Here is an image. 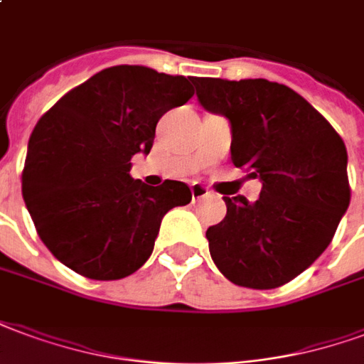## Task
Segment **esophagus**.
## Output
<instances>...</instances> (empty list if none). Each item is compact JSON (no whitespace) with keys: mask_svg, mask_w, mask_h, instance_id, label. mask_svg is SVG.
I'll list each match as a JSON object with an SVG mask.
<instances>
[{"mask_svg":"<svg viewBox=\"0 0 364 364\" xmlns=\"http://www.w3.org/2000/svg\"><path fill=\"white\" fill-rule=\"evenodd\" d=\"M208 196H209V190L205 188V186L198 184V182H193V184H192V200H193V203H196V201L203 200V198H208Z\"/></svg>","mask_w":364,"mask_h":364,"instance_id":"obj_1","label":"esophagus"}]
</instances>
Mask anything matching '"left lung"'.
I'll return each mask as SVG.
<instances>
[{"instance_id": "left-lung-1", "label": "left lung", "mask_w": 364, "mask_h": 364, "mask_svg": "<svg viewBox=\"0 0 364 364\" xmlns=\"http://www.w3.org/2000/svg\"><path fill=\"white\" fill-rule=\"evenodd\" d=\"M200 105L227 116L230 159L262 180L256 203L229 198L205 237L219 272L235 285L275 289L322 254L349 208L343 139L316 108L267 79L196 77Z\"/></svg>"}]
</instances>
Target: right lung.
Here are the masks:
<instances>
[{"label": "right lung", "instance_id": "obj_1", "mask_svg": "<svg viewBox=\"0 0 364 364\" xmlns=\"http://www.w3.org/2000/svg\"><path fill=\"white\" fill-rule=\"evenodd\" d=\"M193 77L114 65L65 92L28 139L23 200L55 258L83 277H127L149 259L161 221L192 201L184 182L145 186L132 156L149 153L156 122L193 95Z\"/></svg>", "mask_w": 364, "mask_h": 364}]
</instances>
